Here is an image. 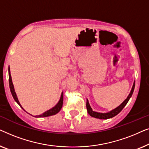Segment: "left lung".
<instances>
[{
	"label": "left lung",
	"mask_w": 149,
	"mask_h": 149,
	"mask_svg": "<svg viewBox=\"0 0 149 149\" xmlns=\"http://www.w3.org/2000/svg\"><path fill=\"white\" fill-rule=\"evenodd\" d=\"M134 87H135V81H134L133 87H132V89L131 90V92L128 95L127 98L125 100V101L123 102V103L121 104V105L119 106L117 108H116L115 109L113 110V111L109 112V113H97V112L93 111L92 109H91L90 105H89V102L87 99V103H86V107H87V113H89V115L91 116V117L97 118V119H110V118H112L113 117H115L117 115H118L120 112H121L124 107H125V105L127 104V103L129 101V100L130 99V97H132V93L134 92Z\"/></svg>",
	"instance_id": "8db88e82"
}]
</instances>
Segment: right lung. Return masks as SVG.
Here are the masks:
<instances>
[{
	"label": "right lung",
	"mask_w": 149,
	"mask_h": 149,
	"mask_svg": "<svg viewBox=\"0 0 149 149\" xmlns=\"http://www.w3.org/2000/svg\"><path fill=\"white\" fill-rule=\"evenodd\" d=\"M9 82L10 90H11V94H12V95H13L14 100H15L16 102H17L18 104H19L20 107H22V106H21V104H20L19 102L18 101V99H17V95H16V93L15 92V90H14L13 85V83H12L11 76V74H10V68H9ZM62 105H63V93H62V95H61V97H60V101L58 102V103L54 107H53L52 109H51L50 110H49V111H47L45 112V113H42V115L35 116V117H49V116H52V115H56V114L58 113V112L60 111L61 109H62ZM22 109H23V108H22Z\"/></svg>",
	"instance_id": "1"
}]
</instances>
